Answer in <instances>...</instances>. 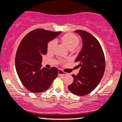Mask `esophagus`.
I'll return each instance as SVG.
<instances>
[{
    "instance_id": "1",
    "label": "esophagus",
    "mask_w": 122,
    "mask_h": 122,
    "mask_svg": "<svg viewBox=\"0 0 122 122\" xmlns=\"http://www.w3.org/2000/svg\"><path fill=\"white\" fill-rule=\"evenodd\" d=\"M58 75L60 76H65L66 75V73L64 72L61 69L58 70Z\"/></svg>"
}]
</instances>
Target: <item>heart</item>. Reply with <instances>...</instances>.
<instances>
[{
    "mask_svg": "<svg viewBox=\"0 0 122 122\" xmlns=\"http://www.w3.org/2000/svg\"><path fill=\"white\" fill-rule=\"evenodd\" d=\"M61 40H62V41L66 45L68 49L70 51H72V50L76 49L78 45L79 42H80L79 38L77 36H76L75 35L70 33L64 35L61 38ZM56 44V40H52L50 41L48 44V47H47L48 51H49V52H52V51H53Z\"/></svg>",
    "mask_w": 122,
    "mask_h": 122,
    "instance_id": "1",
    "label": "heart"
}]
</instances>
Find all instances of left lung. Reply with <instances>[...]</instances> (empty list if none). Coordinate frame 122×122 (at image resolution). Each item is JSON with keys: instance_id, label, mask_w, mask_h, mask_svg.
<instances>
[{"instance_id": "obj_1", "label": "left lung", "mask_w": 122, "mask_h": 122, "mask_svg": "<svg viewBox=\"0 0 122 122\" xmlns=\"http://www.w3.org/2000/svg\"><path fill=\"white\" fill-rule=\"evenodd\" d=\"M82 40V48L75 60L80 70L72 74V84L68 86L70 92L83 96L93 91L100 82L105 70V58L100 43L93 35L83 30L74 31Z\"/></svg>"}]
</instances>
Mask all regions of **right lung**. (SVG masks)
Segmentation results:
<instances>
[{"label": "right lung", "instance_id": "1", "mask_svg": "<svg viewBox=\"0 0 122 122\" xmlns=\"http://www.w3.org/2000/svg\"><path fill=\"white\" fill-rule=\"evenodd\" d=\"M38 28L22 39L15 57V67L21 83L28 90L41 93L50 87L58 76V69L42 68V56L47 53L48 44L61 33Z\"/></svg>", "mask_w": 122, "mask_h": 122}]
</instances>
